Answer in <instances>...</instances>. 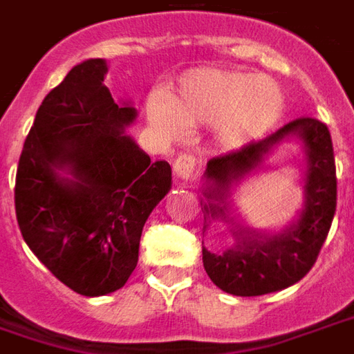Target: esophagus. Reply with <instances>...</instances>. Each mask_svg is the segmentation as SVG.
Returning a JSON list of instances; mask_svg holds the SVG:
<instances>
[{
    "instance_id": "34e87169",
    "label": "esophagus",
    "mask_w": 354,
    "mask_h": 354,
    "mask_svg": "<svg viewBox=\"0 0 354 354\" xmlns=\"http://www.w3.org/2000/svg\"><path fill=\"white\" fill-rule=\"evenodd\" d=\"M197 172V162H195V157L192 155H180L176 160H174V174H176L178 180H192L194 174Z\"/></svg>"
}]
</instances>
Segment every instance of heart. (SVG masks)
I'll list each match as a JSON object with an SVG mask.
<instances>
[{"label": "heart", "mask_w": 354, "mask_h": 354, "mask_svg": "<svg viewBox=\"0 0 354 354\" xmlns=\"http://www.w3.org/2000/svg\"><path fill=\"white\" fill-rule=\"evenodd\" d=\"M283 113V93L268 76L194 68L182 74L176 91H155L147 118L160 136L176 140L189 126H211L212 142L236 151L270 132Z\"/></svg>", "instance_id": "obj_1"}]
</instances>
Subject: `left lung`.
Masks as SVG:
<instances>
[{
	"instance_id": "1",
	"label": "left lung",
	"mask_w": 354,
	"mask_h": 354,
	"mask_svg": "<svg viewBox=\"0 0 354 354\" xmlns=\"http://www.w3.org/2000/svg\"><path fill=\"white\" fill-rule=\"evenodd\" d=\"M297 139L304 149V203L281 230L243 227L231 205V192L249 176L266 169V160L281 142ZM203 234L224 222L234 243L222 251L203 245V266L212 283L237 297H254L286 289L313 268L332 226L337 180L332 136L316 118H297L266 140L207 162L203 174Z\"/></svg>"
}]
</instances>
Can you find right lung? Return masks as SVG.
<instances>
[{
    "instance_id": "1",
    "label": "right lung",
    "mask_w": 354,
    "mask_h": 354,
    "mask_svg": "<svg viewBox=\"0 0 354 354\" xmlns=\"http://www.w3.org/2000/svg\"><path fill=\"white\" fill-rule=\"evenodd\" d=\"M105 59H88L41 101L22 147L19 228L57 280L86 297L124 286L145 220L172 187L167 160H151L126 128L138 111L105 86Z\"/></svg>"
}]
</instances>
